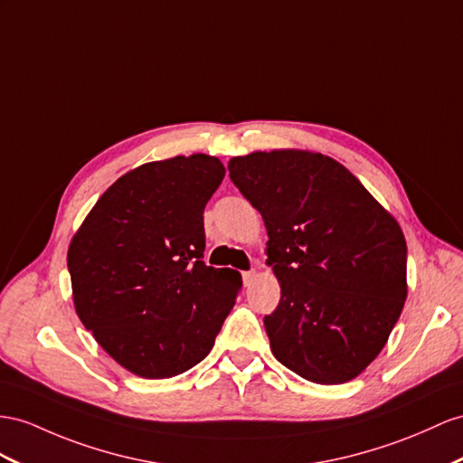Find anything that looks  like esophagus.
Listing matches in <instances>:
<instances>
[{
  "label": "esophagus",
  "instance_id": "1",
  "mask_svg": "<svg viewBox=\"0 0 463 463\" xmlns=\"http://www.w3.org/2000/svg\"><path fill=\"white\" fill-rule=\"evenodd\" d=\"M252 279H254V269H248V271H242V281H244V286H250V283H252Z\"/></svg>",
  "mask_w": 463,
  "mask_h": 463
}]
</instances>
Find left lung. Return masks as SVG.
<instances>
[{
  "label": "left lung",
  "mask_w": 463,
  "mask_h": 463,
  "mask_svg": "<svg viewBox=\"0 0 463 463\" xmlns=\"http://www.w3.org/2000/svg\"><path fill=\"white\" fill-rule=\"evenodd\" d=\"M232 184L260 211L279 281L264 317L278 362L336 385L370 365L407 299V242L395 217L340 162L309 150L234 156Z\"/></svg>",
  "instance_id": "1"
}]
</instances>
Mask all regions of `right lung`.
<instances>
[{
  "label": "right lung",
  "instance_id": "1",
  "mask_svg": "<svg viewBox=\"0 0 463 463\" xmlns=\"http://www.w3.org/2000/svg\"><path fill=\"white\" fill-rule=\"evenodd\" d=\"M222 177L207 154L142 164L108 187L70 242L80 321L130 373L187 372L234 307L239 271L203 262V211Z\"/></svg>",
  "mask_w": 463,
  "mask_h": 463
}]
</instances>
